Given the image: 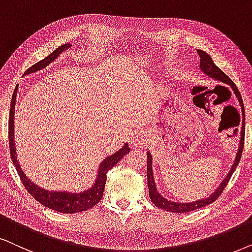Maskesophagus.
Returning a JSON list of instances; mask_svg holds the SVG:
<instances>
[{
	"label": "esophagus",
	"instance_id": "1",
	"mask_svg": "<svg viewBox=\"0 0 252 252\" xmlns=\"http://www.w3.org/2000/svg\"><path fill=\"white\" fill-rule=\"evenodd\" d=\"M145 143V138L141 132H135L131 137V144L137 148V146H143Z\"/></svg>",
	"mask_w": 252,
	"mask_h": 252
}]
</instances>
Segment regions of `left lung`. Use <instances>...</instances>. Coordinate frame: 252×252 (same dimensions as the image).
I'll return each instance as SVG.
<instances>
[{
	"label": "left lung",
	"mask_w": 252,
	"mask_h": 252,
	"mask_svg": "<svg viewBox=\"0 0 252 252\" xmlns=\"http://www.w3.org/2000/svg\"><path fill=\"white\" fill-rule=\"evenodd\" d=\"M197 53H199V57H200V68H201V71L205 73V74L214 79V80L221 81V82H223V84H227L230 86V87L232 88V91H234L235 95H236V97L238 98V102H240V106L242 108V113H243L244 111L243 100H242L240 91H238V88L235 86V84L232 82L231 79L229 78L227 74H224V72H222L221 69H220L218 66L215 65L214 62H213L211 56H209L208 53H206L205 51H201V50H197ZM243 148H244V121H243V123H242L240 148H238L236 159H235L234 164H232V166L230 168V171H229V173L227 174V177L224 178L223 181H222L221 185L219 186V189H216L215 192L213 193L211 196L206 197V199L197 200V201L187 202V203L170 201V200L165 199L163 195H160V193L157 190V187H156L155 179H154V172H152V156L150 152H148V154H146V156H148V168H146V176H148V186H149L150 199H151V201L154 202L156 206L159 207V208L164 209V211H167V212H173V213H189V212L195 211V209L202 208V207H205L207 205H211V203L214 202L215 200L218 199L220 195H221L222 192H223V189H225V186L228 185L229 180H230V178L232 176V173H234L235 168L237 167L238 163H240L242 152H243Z\"/></svg>",
	"instance_id": "1"
}]
</instances>
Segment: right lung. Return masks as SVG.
<instances>
[{"label": "right lung", "instance_id": "right-lung-1", "mask_svg": "<svg viewBox=\"0 0 252 252\" xmlns=\"http://www.w3.org/2000/svg\"><path fill=\"white\" fill-rule=\"evenodd\" d=\"M71 44H65V45L59 46L58 49L53 51L51 55H49L46 58H44L40 62L31 66L30 68L27 69L25 74H30V73L37 72L39 69L46 67L49 63H51L56 58H58L60 53L63 51L69 49ZM16 94L17 92H14L11 97L10 103V111H9V131H8V138H9V148H10V156L12 159L16 170H17L18 176H20L22 184L27 189L29 193L32 195L37 201H39L41 205L47 207V208L53 209L59 213H66V214H73V213H79L87 211V209L93 208L95 205H97L98 201L102 199L104 186H106L107 181V172L114 167L119 161L122 159L126 154H129L130 148L128 144H124L122 149L116 151L109 157H107L101 163L100 167H98L96 180L93 186L87 190H84L81 193H69V192H53V190L40 189L36 184H33L29 178L25 176L23 170H22L20 164L17 161V157H16V149L14 143V109H15V100Z\"/></svg>", "mask_w": 252, "mask_h": 252}]
</instances>
